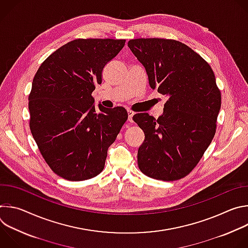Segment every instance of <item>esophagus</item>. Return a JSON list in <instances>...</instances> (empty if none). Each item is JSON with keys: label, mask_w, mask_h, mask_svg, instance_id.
I'll return each instance as SVG.
<instances>
[{"label": "esophagus", "mask_w": 248, "mask_h": 248, "mask_svg": "<svg viewBox=\"0 0 248 248\" xmlns=\"http://www.w3.org/2000/svg\"><path fill=\"white\" fill-rule=\"evenodd\" d=\"M127 115H128V122H130V123H132L133 121H132V117H133V115H134V113L132 112V111H130V110H128L127 111Z\"/></svg>", "instance_id": "34e87169"}]
</instances>
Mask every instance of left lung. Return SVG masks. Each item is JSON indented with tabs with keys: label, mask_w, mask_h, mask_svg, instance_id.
Returning a JSON list of instances; mask_svg holds the SVG:
<instances>
[{
	"label": "left lung",
	"mask_w": 248,
	"mask_h": 248,
	"mask_svg": "<svg viewBox=\"0 0 248 248\" xmlns=\"http://www.w3.org/2000/svg\"><path fill=\"white\" fill-rule=\"evenodd\" d=\"M146 69L151 88L168 95L164 114L132 120L145 139L138 149L139 170L158 181H178L199 163L216 133L221 91L209 63L173 39L138 38L127 43Z\"/></svg>",
	"instance_id": "obj_1"
}]
</instances>
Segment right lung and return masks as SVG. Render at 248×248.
Segmentation results:
<instances>
[{
  "instance_id": "add662e5",
  "label": "right lung",
  "mask_w": 248,
  "mask_h": 248,
  "mask_svg": "<svg viewBox=\"0 0 248 248\" xmlns=\"http://www.w3.org/2000/svg\"><path fill=\"white\" fill-rule=\"evenodd\" d=\"M124 44V39L73 40L52 53L33 78L29 127L48 166L64 180L99 174L127 120L124 107L95 109L92 97L104 66Z\"/></svg>"
}]
</instances>
